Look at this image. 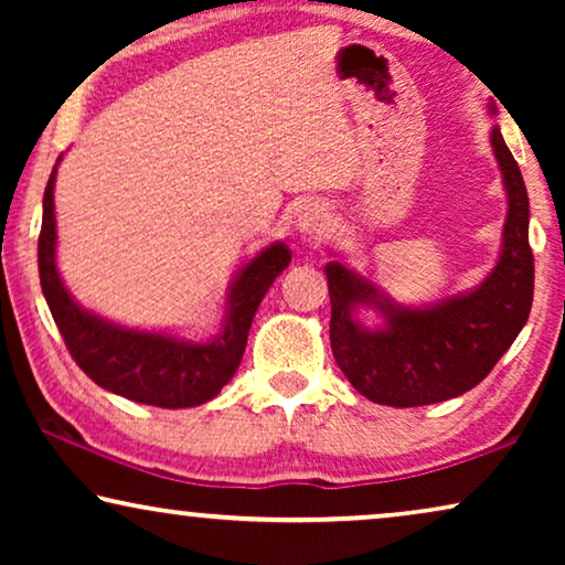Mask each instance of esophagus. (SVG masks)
I'll list each match as a JSON object with an SVG mask.
<instances>
[{
	"label": "esophagus",
	"mask_w": 565,
	"mask_h": 565,
	"mask_svg": "<svg viewBox=\"0 0 565 565\" xmlns=\"http://www.w3.org/2000/svg\"><path fill=\"white\" fill-rule=\"evenodd\" d=\"M298 231L303 236H319L323 234V228L329 226V213L327 207L319 203H306L298 211Z\"/></svg>",
	"instance_id": "1"
}]
</instances>
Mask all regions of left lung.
Masks as SVG:
<instances>
[{
	"label": "left lung",
	"mask_w": 565,
	"mask_h": 565,
	"mask_svg": "<svg viewBox=\"0 0 565 565\" xmlns=\"http://www.w3.org/2000/svg\"><path fill=\"white\" fill-rule=\"evenodd\" d=\"M491 146L509 213L501 257L473 292L431 308H406L339 262L327 265L331 352L354 391L375 404L406 408L462 396L491 373L527 323L535 290L527 188L499 128L491 130ZM358 305L381 307L386 327L358 324L351 313Z\"/></svg>",
	"instance_id": "obj_1"
}]
</instances>
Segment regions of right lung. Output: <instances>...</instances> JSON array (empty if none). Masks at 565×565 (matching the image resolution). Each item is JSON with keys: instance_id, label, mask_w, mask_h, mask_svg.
<instances>
[{"instance_id": "add662e5", "label": "right lung", "mask_w": 565, "mask_h": 565, "mask_svg": "<svg viewBox=\"0 0 565 565\" xmlns=\"http://www.w3.org/2000/svg\"><path fill=\"white\" fill-rule=\"evenodd\" d=\"M61 159V157H58ZM53 182L49 177L43 195V226L38 236V273L45 303L64 337L76 365L105 391L159 408H188L215 398L244 358L252 319L275 282L288 267L290 249L285 244L267 246L242 269L228 292L223 331L213 342H182L167 334L122 329L76 306L56 269V215H53Z\"/></svg>"}]
</instances>
